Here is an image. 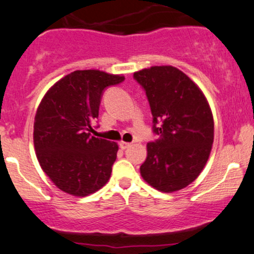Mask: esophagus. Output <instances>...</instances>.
<instances>
[{
  "instance_id": "1",
  "label": "esophagus",
  "mask_w": 254,
  "mask_h": 254,
  "mask_svg": "<svg viewBox=\"0 0 254 254\" xmlns=\"http://www.w3.org/2000/svg\"><path fill=\"white\" fill-rule=\"evenodd\" d=\"M130 145H131V143H127V142H123V141H122L121 143H119V147H121L123 150L124 149H127V148H129Z\"/></svg>"
}]
</instances>
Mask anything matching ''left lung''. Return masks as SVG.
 <instances>
[{
    "label": "left lung",
    "instance_id": "8db88e82",
    "mask_svg": "<svg viewBox=\"0 0 254 254\" xmlns=\"http://www.w3.org/2000/svg\"><path fill=\"white\" fill-rule=\"evenodd\" d=\"M153 115L141 176L156 190L174 192L196 180L208 161L214 142V119L208 100L193 81L171 65L136 71Z\"/></svg>",
    "mask_w": 254,
    "mask_h": 254
}]
</instances>
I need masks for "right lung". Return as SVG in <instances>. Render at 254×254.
I'll return each mask as SVG.
<instances>
[{
	"label": "right lung",
	"instance_id": "add662e5",
	"mask_svg": "<svg viewBox=\"0 0 254 254\" xmlns=\"http://www.w3.org/2000/svg\"><path fill=\"white\" fill-rule=\"evenodd\" d=\"M124 81L100 70H76L44 95L34 118L33 142L40 167L60 190L94 193L109 182L118 144L93 136L104 90Z\"/></svg>",
	"mask_w": 254,
	"mask_h": 254
}]
</instances>
